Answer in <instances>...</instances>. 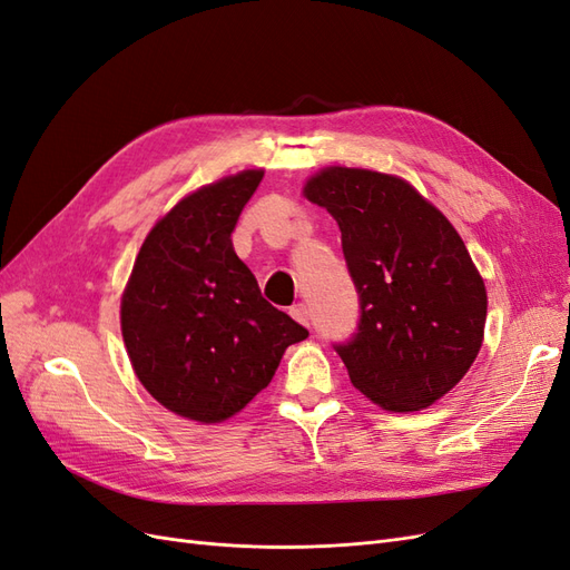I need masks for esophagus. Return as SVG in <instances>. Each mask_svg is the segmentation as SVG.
<instances>
[{
    "label": "esophagus",
    "mask_w": 570,
    "mask_h": 570,
    "mask_svg": "<svg viewBox=\"0 0 570 570\" xmlns=\"http://www.w3.org/2000/svg\"><path fill=\"white\" fill-rule=\"evenodd\" d=\"M289 316L295 318V321H299V323H304V325H308V308H306V304H292L289 306Z\"/></svg>",
    "instance_id": "esophagus-1"
}]
</instances>
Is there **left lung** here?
Returning a JSON list of instances; mask_svg holds the SVG:
<instances>
[{
    "instance_id": "1",
    "label": "left lung",
    "mask_w": 570,
    "mask_h": 570,
    "mask_svg": "<svg viewBox=\"0 0 570 570\" xmlns=\"http://www.w3.org/2000/svg\"><path fill=\"white\" fill-rule=\"evenodd\" d=\"M342 233L356 333L333 344L352 385L387 411H419L475 361L488 292L463 239L406 180L333 166L306 183Z\"/></svg>"
}]
</instances>
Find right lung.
<instances>
[{"instance_id": "right-lung-1", "label": "right lung", "mask_w": 570, "mask_h": 570, "mask_svg": "<svg viewBox=\"0 0 570 570\" xmlns=\"http://www.w3.org/2000/svg\"><path fill=\"white\" fill-rule=\"evenodd\" d=\"M264 170L206 185L147 235L120 302L130 364L178 416L218 423L245 409L308 331L262 297L233 230Z\"/></svg>"}]
</instances>
